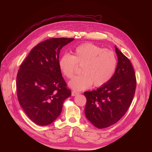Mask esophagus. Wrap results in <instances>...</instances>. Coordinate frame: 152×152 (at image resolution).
I'll return each instance as SVG.
<instances>
[{
    "mask_svg": "<svg viewBox=\"0 0 152 152\" xmlns=\"http://www.w3.org/2000/svg\"><path fill=\"white\" fill-rule=\"evenodd\" d=\"M78 94H79V93H77V92H75V91H72V96H75L77 95Z\"/></svg>",
    "mask_w": 152,
    "mask_h": 152,
    "instance_id": "esophagus-1",
    "label": "esophagus"
}]
</instances>
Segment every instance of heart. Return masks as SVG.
<instances>
[{
  "mask_svg": "<svg viewBox=\"0 0 152 152\" xmlns=\"http://www.w3.org/2000/svg\"><path fill=\"white\" fill-rule=\"evenodd\" d=\"M77 65H82V74L73 77L68 86L73 90L80 91L94 84L100 87L107 84L115 72L117 60L111 50L104 49L92 43L77 46L73 56L65 54L59 60V66L68 78H72Z\"/></svg>",
  "mask_w": 152,
  "mask_h": 152,
  "instance_id": "b5f03b06",
  "label": "heart"
}]
</instances>
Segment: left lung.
I'll list each match as a JSON object with an SVG mask.
<instances>
[{"mask_svg":"<svg viewBox=\"0 0 152 152\" xmlns=\"http://www.w3.org/2000/svg\"><path fill=\"white\" fill-rule=\"evenodd\" d=\"M118 63L115 72L107 84L96 90L84 93L87 99L85 115L98 129L111 126L127 111L132 102L136 87L132 64L115 46Z\"/></svg>","mask_w":152,"mask_h":152,"instance_id":"1","label":"left lung"}]
</instances>
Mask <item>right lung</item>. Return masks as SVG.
Here are the masks:
<instances>
[{"instance_id": "add662e5", "label": "right lung", "mask_w": 152, "mask_h": 152, "mask_svg": "<svg viewBox=\"0 0 152 152\" xmlns=\"http://www.w3.org/2000/svg\"><path fill=\"white\" fill-rule=\"evenodd\" d=\"M73 40L53 38L38 44L18 70V101L27 116L39 126L56 120L64 101L71 96L59 66V55L62 48Z\"/></svg>"}]
</instances>
